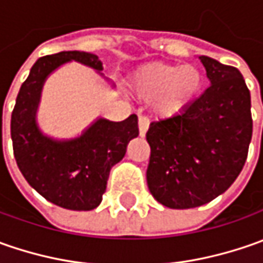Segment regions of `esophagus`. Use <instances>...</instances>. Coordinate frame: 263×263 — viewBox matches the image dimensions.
Here are the masks:
<instances>
[{
    "mask_svg": "<svg viewBox=\"0 0 263 263\" xmlns=\"http://www.w3.org/2000/svg\"><path fill=\"white\" fill-rule=\"evenodd\" d=\"M147 127H149V118L145 116L139 117V135L142 137L146 135Z\"/></svg>",
    "mask_w": 263,
    "mask_h": 263,
    "instance_id": "1",
    "label": "esophagus"
}]
</instances>
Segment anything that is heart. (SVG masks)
<instances>
[{
	"label": "heart",
	"mask_w": 263,
	"mask_h": 263,
	"mask_svg": "<svg viewBox=\"0 0 263 263\" xmlns=\"http://www.w3.org/2000/svg\"><path fill=\"white\" fill-rule=\"evenodd\" d=\"M203 87V74L196 66L151 63L140 67L132 77V89L139 98L151 101L159 116L183 112Z\"/></svg>",
	"instance_id": "heart-1"
}]
</instances>
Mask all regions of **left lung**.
I'll use <instances>...</instances> for the list:
<instances>
[{"label": "left lung", "instance_id": "1", "mask_svg": "<svg viewBox=\"0 0 263 263\" xmlns=\"http://www.w3.org/2000/svg\"><path fill=\"white\" fill-rule=\"evenodd\" d=\"M211 86L174 117L151 123L147 187L171 209L202 206L234 183L252 140L250 92L236 67L199 57Z\"/></svg>", "mask_w": 263, "mask_h": 263}]
</instances>
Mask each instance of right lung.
<instances>
[{
  "label": "right lung",
  "mask_w": 263,
  "mask_h": 263,
  "mask_svg": "<svg viewBox=\"0 0 263 263\" xmlns=\"http://www.w3.org/2000/svg\"><path fill=\"white\" fill-rule=\"evenodd\" d=\"M68 61L96 70L102 63L95 54L63 51L39 58L20 87L11 114V140L17 167L26 181L57 206L71 211L95 209L105 193L111 168L126 155L127 145L139 136L137 116L123 121L98 118L82 136L55 140L36 123V111L46 77Z\"/></svg>",
  "instance_id": "obj_1"
}]
</instances>
